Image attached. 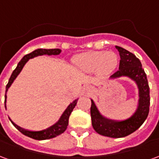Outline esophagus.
<instances>
[{
  "label": "esophagus",
  "instance_id": "esophagus-1",
  "mask_svg": "<svg viewBox=\"0 0 159 159\" xmlns=\"http://www.w3.org/2000/svg\"><path fill=\"white\" fill-rule=\"evenodd\" d=\"M88 88H89V87H88Z\"/></svg>",
  "mask_w": 159,
  "mask_h": 159
}]
</instances>
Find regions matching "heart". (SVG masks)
<instances>
[{
    "mask_svg": "<svg viewBox=\"0 0 159 159\" xmlns=\"http://www.w3.org/2000/svg\"><path fill=\"white\" fill-rule=\"evenodd\" d=\"M72 62L83 72L95 71L100 76H107L116 69L118 58L113 52L93 51L77 54L72 59Z\"/></svg>",
    "mask_w": 159,
    "mask_h": 159,
    "instance_id": "heart-1",
    "label": "heart"
}]
</instances>
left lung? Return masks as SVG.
Segmentation results:
<instances>
[{
  "instance_id": "1",
  "label": "left lung",
  "mask_w": 159,
  "mask_h": 159,
  "mask_svg": "<svg viewBox=\"0 0 159 159\" xmlns=\"http://www.w3.org/2000/svg\"><path fill=\"white\" fill-rule=\"evenodd\" d=\"M119 52V70L109 79L128 77L134 82L138 89V102L136 109L129 117L125 119H111L100 113V111L91 99L90 114L93 129L104 136L111 138L125 137L140 128L147 119L150 107V89L147 75L142 69L140 59L126 49L116 46Z\"/></svg>"
}]
</instances>
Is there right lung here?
Masks as SVG:
<instances>
[{"mask_svg":"<svg viewBox=\"0 0 159 159\" xmlns=\"http://www.w3.org/2000/svg\"><path fill=\"white\" fill-rule=\"evenodd\" d=\"M61 52V50L59 48H54V49H42V48H38L36 49L35 51H33L29 54H26L23 57V59L20 60L18 64V66L16 67V69L12 71V75L9 78L8 83L6 87V93H5V107L6 103H7V92L8 91V89L11 87V85L12 84V83L14 82V80L17 78V76H19V73L21 72V70L24 68V66H25V64L28 61L29 59H33L35 57H37V56H42V55H59V53ZM77 100L78 99H76L74 100L70 104L69 106L67 107L66 110L64 111V112L62 113V115L60 116L59 119L54 124H52V126L47 128L45 129L42 130H37V131H33V130H29L25 129H23L21 127H19V125H17L15 123H13L11 118L9 117L10 121L12 122V123L15 126L16 129L21 132L22 134H24L25 135L28 137H30L32 139H35V140H48V139H52V138H54V137L58 136L59 134H61L62 133H64L66 129H67V126H68V123H69V117L71 113V111L74 109V107H76V103H77Z\"/></svg>","mask_w":159,"mask_h":159,"instance_id":"1","label":"right lung"}]
</instances>
